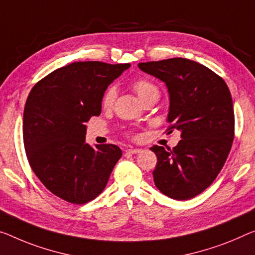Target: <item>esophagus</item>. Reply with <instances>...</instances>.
<instances>
[{"mask_svg":"<svg viewBox=\"0 0 255 255\" xmlns=\"http://www.w3.org/2000/svg\"><path fill=\"white\" fill-rule=\"evenodd\" d=\"M127 152H128V154H139V152H141V149H139V148H132V147H128L127 150H125Z\"/></svg>","mask_w":255,"mask_h":255,"instance_id":"obj_1","label":"esophagus"}]
</instances>
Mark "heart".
I'll return each instance as SVG.
<instances>
[{
	"label": "heart",
	"mask_w": 255,
	"mask_h": 255,
	"mask_svg": "<svg viewBox=\"0 0 255 255\" xmlns=\"http://www.w3.org/2000/svg\"><path fill=\"white\" fill-rule=\"evenodd\" d=\"M132 89L142 100V103L147 98L152 95H158V89L155 84H152L150 81L144 80V78H139L132 83ZM117 96V89L114 85H111L105 90L103 98H101V106L104 109H111L115 103Z\"/></svg>",
	"instance_id": "b5f03b06"
}]
</instances>
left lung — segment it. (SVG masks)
<instances>
[{
  "label": "left lung",
  "instance_id": "1",
  "mask_svg": "<svg viewBox=\"0 0 255 255\" xmlns=\"http://www.w3.org/2000/svg\"><path fill=\"white\" fill-rule=\"evenodd\" d=\"M144 73L165 82L170 93L168 133L181 132L173 149L154 146L152 175L168 197L186 201L204 191L225 165L235 135L232 95L213 70L185 58L140 62Z\"/></svg>",
  "mask_w": 255,
  "mask_h": 255
}]
</instances>
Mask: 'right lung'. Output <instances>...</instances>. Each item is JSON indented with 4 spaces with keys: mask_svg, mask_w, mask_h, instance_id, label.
<instances>
[{
    "mask_svg": "<svg viewBox=\"0 0 255 255\" xmlns=\"http://www.w3.org/2000/svg\"><path fill=\"white\" fill-rule=\"evenodd\" d=\"M130 64L78 61L58 68L30 90L23 111L22 136L34 173L53 195L73 204L95 199L107 185L122 150L115 144L85 142L101 98Z\"/></svg>",
    "mask_w": 255,
    "mask_h": 255,
    "instance_id": "right-lung-1",
    "label": "right lung"
}]
</instances>
